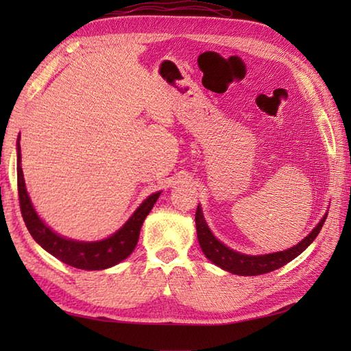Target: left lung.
<instances>
[{"label": "left lung", "mask_w": 351, "mask_h": 351, "mask_svg": "<svg viewBox=\"0 0 351 351\" xmlns=\"http://www.w3.org/2000/svg\"><path fill=\"white\" fill-rule=\"evenodd\" d=\"M326 217L327 215H324L322 221L317 225V228L312 230L308 237H304V240H302L299 244L294 245V247L283 252H278V253H270V255H261V256L243 255V253L230 250L225 244H221L217 238L211 234V230L208 229L206 223L204 220L202 211H200L199 206L196 210L195 220H196L200 249H202L205 256L210 259L211 263L219 265L220 268H223V270L234 274L258 276V274H265L273 270H278V268L288 264L289 261H293L294 258L299 256L300 253L315 240V237L319 234V230H322L324 225Z\"/></svg>", "instance_id": "8db88e82"}]
</instances>
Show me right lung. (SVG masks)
I'll list each match as a JSON object with an SVG mask.
<instances>
[{
  "instance_id": "add662e5",
  "label": "right lung",
  "mask_w": 351,
  "mask_h": 351,
  "mask_svg": "<svg viewBox=\"0 0 351 351\" xmlns=\"http://www.w3.org/2000/svg\"><path fill=\"white\" fill-rule=\"evenodd\" d=\"M18 195L21 214L24 219L28 232L42 247L49 252L52 256L60 259L62 263L72 265L81 270H104V268L113 267L121 261L128 258L132 250L136 249L140 229L146 215L152 210L160 193L149 196L141 204L137 211L131 215V219L117 230L116 234L108 237L107 240L95 243H81L57 235L56 232L45 225L36 214L34 208L29 202L28 193L25 189L24 175L21 169V145L18 138Z\"/></svg>"
}]
</instances>
